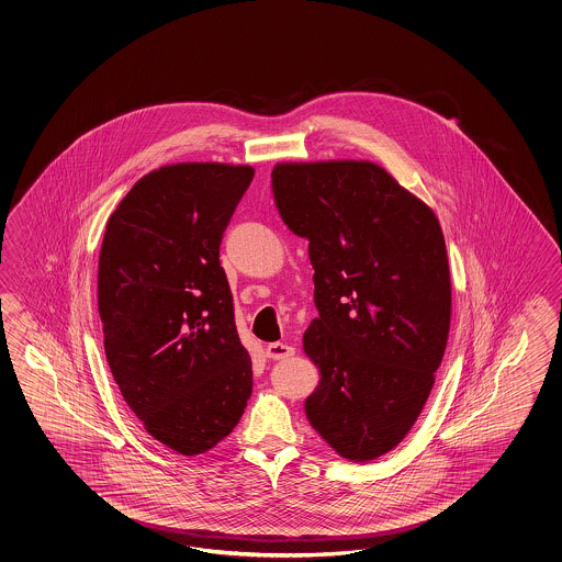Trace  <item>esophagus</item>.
<instances>
[{
    "label": "esophagus",
    "mask_w": 562,
    "mask_h": 562,
    "mask_svg": "<svg viewBox=\"0 0 562 562\" xmlns=\"http://www.w3.org/2000/svg\"><path fill=\"white\" fill-rule=\"evenodd\" d=\"M266 356L270 359H286L294 356V347H290L288 342H270L266 345Z\"/></svg>",
    "instance_id": "obj_1"
}]
</instances>
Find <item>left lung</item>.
<instances>
[{
	"label": "left lung",
	"instance_id": "1",
	"mask_svg": "<svg viewBox=\"0 0 562 562\" xmlns=\"http://www.w3.org/2000/svg\"><path fill=\"white\" fill-rule=\"evenodd\" d=\"M276 206L308 239L321 371L304 412L333 451L368 463L411 432L451 327L445 235L425 201L370 160L278 162Z\"/></svg>",
	"mask_w": 562,
	"mask_h": 562
}]
</instances>
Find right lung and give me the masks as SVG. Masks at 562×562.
<instances>
[{"instance_id": "obj_1", "label": "right lung", "mask_w": 562, "mask_h": 562, "mask_svg": "<svg viewBox=\"0 0 562 562\" xmlns=\"http://www.w3.org/2000/svg\"><path fill=\"white\" fill-rule=\"evenodd\" d=\"M254 168L166 165L137 180L105 225L97 304L111 373L150 437L211 451L251 396L220 246Z\"/></svg>"}]
</instances>
